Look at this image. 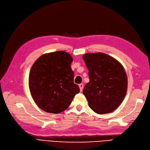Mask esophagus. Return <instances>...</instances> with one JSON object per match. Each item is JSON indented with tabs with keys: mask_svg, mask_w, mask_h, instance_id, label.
<instances>
[{
	"mask_svg": "<svg viewBox=\"0 0 150 150\" xmlns=\"http://www.w3.org/2000/svg\"><path fill=\"white\" fill-rule=\"evenodd\" d=\"M79 87H80V91H82V90H83V85L82 83H80L79 85Z\"/></svg>",
	"mask_w": 150,
	"mask_h": 150,
	"instance_id": "1",
	"label": "esophagus"
}]
</instances>
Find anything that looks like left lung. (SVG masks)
Listing matches in <instances>:
<instances>
[{"instance_id": "obj_1", "label": "left lung", "mask_w": 150, "mask_h": 150, "mask_svg": "<svg viewBox=\"0 0 150 150\" xmlns=\"http://www.w3.org/2000/svg\"><path fill=\"white\" fill-rule=\"evenodd\" d=\"M83 59L90 81L83 93L96 113L112 112L123 101L128 87L126 72L120 63L103 53L85 54Z\"/></svg>"}]
</instances>
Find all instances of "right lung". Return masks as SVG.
I'll list each match as a JSON object with an SVG mask.
<instances>
[{
	"mask_svg": "<svg viewBox=\"0 0 150 150\" xmlns=\"http://www.w3.org/2000/svg\"><path fill=\"white\" fill-rule=\"evenodd\" d=\"M71 56L64 51L42 55L32 65L29 89L38 107L46 112L59 113L68 108L79 86L74 83Z\"/></svg>",
	"mask_w": 150,
	"mask_h": 150,
	"instance_id": "add662e5",
	"label": "right lung"
}]
</instances>
